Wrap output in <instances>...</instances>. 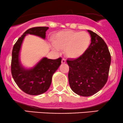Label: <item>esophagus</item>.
<instances>
[{
  "instance_id": "obj_1",
  "label": "esophagus",
  "mask_w": 123,
  "mask_h": 123,
  "mask_svg": "<svg viewBox=\"0 0 123 123\" xmlns=\"http://www.w3.org/2000/svg\"><path fill=\"white\" fill-rule=\"evenodd\" d=\"M65 62H66V59L65 58H62V64H65Z\"/></svg>"
}]
</instances>
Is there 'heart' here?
<instances>
[{"instance_id": "heart-1", "label": "heart", "mask_w": 123, "mask_h": 123, "mask_svg": "<svg viewBox=\"0 0 123 123\" xmlns=\"http://www.w3.org/2000/svg\"><path fill=\"white\" fill-rule=\"evenodd\" d=\"M90 42L91 37L88 32L68 30L58 33L52 46L56 52L65 49L67 56L77 58L87 50Z\"/></svg>"}]
</instances>
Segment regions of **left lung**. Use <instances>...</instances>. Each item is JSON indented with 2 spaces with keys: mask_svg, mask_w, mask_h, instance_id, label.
Here are the masks:
<instances>
[{
  "mask_svg": "<svg viewBox=\"0 0 123 123\" xmlns=\"http://www.w3.org/2000/svg\"><path fill=\"white\" fill-rule=\"evenodd\" d=\"M91 43L85 52L75 59H67L68 80L71 90L83 97L98 92L108 80L111 55L104 40L97 33L88 30Z\"/></svg>",
  "mask_w": 123,
  "mask_h": 123,
  "instance_id": "8db88e82",
  "label": "left lung"
}]
</instances>
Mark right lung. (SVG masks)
<instances>
[{"label": "right lung", "mask_w": 123, "mask_h": 123, "mask_svg": "<svg viewBox=\"0 0 123 123\" xmlns=\"http://www.w3.org/2000/svg\"><path fill=\"white\" fill-rule=\"evenodd\" d=\"M48 27H35L28 29L18 39L12 50L11 72L20 90L29 95H37L46 92L51 84L52 75L61 64V58L56 59L42 58L33 67L26 68L20 60V51L25 37L28 34L45 39Z\"/></svg>", "instance_id": "right-lung-1"}]
</instances>
